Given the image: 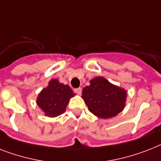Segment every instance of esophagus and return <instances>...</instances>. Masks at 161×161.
Wrapping results in <instances>:
<instances>
[{
	"label": "esophagus",
	"mask_w": 161,
	"mask_h": 161,
	"mask_svg": "<svg viewBox=\"0 0 161 161\" xmlns=\"http://www.w3.org/2000/svg\"><path fill=\"white\" fill-rule=\"evenodd\" d=\"M74 91V92H75V93L78 94V95H80V94L82 93V88H81V87H78V88H75Z\"/></svg>",
	"instance_id": "obj_1"
}]
</instances>
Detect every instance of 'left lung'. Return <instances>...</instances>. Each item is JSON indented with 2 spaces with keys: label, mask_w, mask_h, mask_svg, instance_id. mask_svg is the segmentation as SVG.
I'll list each match as a JSON object with an SVG mask.
<instances>
[{
  "label": "left lung",
  "mask_w": 161,
  "mask_h": 161,
  "mask_svg": "<svg viewBox=\"0 0 161 161\" xmlns=\"http://www.w3.org/2000/svg\"><path fill=\"white\" fill-rule=\"evenodd\" d=\"M126 90L111 83L103 77L90 80L89 86L83 87L82 98L88 110L96 117L108 119L116 117L126 106Z\"/></svg>",
  "instance_id": "1"
}]
</instances>
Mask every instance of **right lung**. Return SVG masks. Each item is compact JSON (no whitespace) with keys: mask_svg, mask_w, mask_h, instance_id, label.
I'll return each instance as SVG.
<instances>
[{"mask_svg":"<svg viewBox=\"0 0 161 161\" xmlns=\"http://www.w3.org/2000/svg\"><path fill=\"white\" fill-rule=\"evenodd\" d=\"M74 96L75 93L69 85H64L59 83L58 79L53 78L48 86L40 91L36 103L44 116L56 117L65 112L69 100Z\"/></svg>","mask_w":161,"mask_h":161,"instance_id":"right-lung-1","label":"right lung"}]
</instances>
